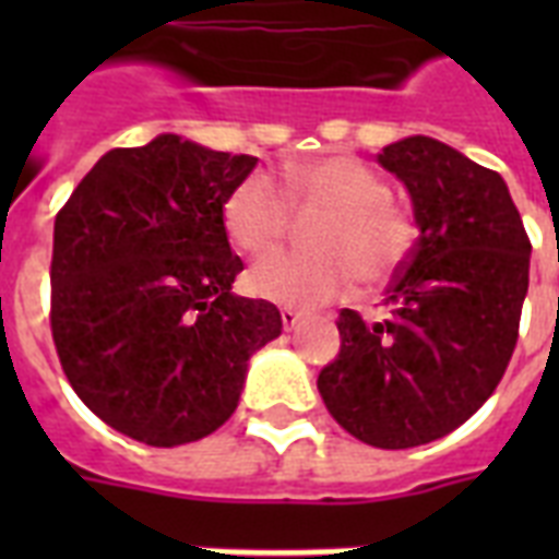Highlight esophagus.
Here are the masks:
<instances>
[{
	"mask_svg": "<svg viewBox=\"0 0 559 559\" xmlns=\"http://www.w3.org/2000/svg\"><path fill=\"white\" fill-rule=\"evenodd\" d=\"M298 319H301V313H298V310H293V307H284V310H281V322H284V328H287V331H293V328H296Z\"/></svg>",
	"mask_w": 559,
	"mask_h": 559,
	"instance_id": "1",
	"label": "esophagus"
}]
</instances>
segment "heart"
Here are the masks:
<instances>
[{"mask_svg": "<svg viewBox=\"0 0 559 559\" xmlns=\"http://www.w3.org/2000/svg\"><path fill=\"white\" fill-rule=\"evenodd\" d=\"M289 202L328 209L310 231L316 252L275 254L249 272L254 296L275 305H319L348 293L357 278L380 284L415 246V219L391 202L389 182L354 156H322L287 174L281 191L266 174L240 179L223 202L228 240L263 258L289 231Z\"/></svg>", "mask_w": 559, "mask_h": 559, "instance_id": "1", "label": "heart"}]
</instances>
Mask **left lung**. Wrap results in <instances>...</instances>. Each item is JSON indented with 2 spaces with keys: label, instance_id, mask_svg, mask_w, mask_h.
Returning <instances> with one entry per match:
<instances>
[{
  "label": "left lung",
  "instance_id": "obj_1",
  "mask_svg": "<svg viewBox=\"0 0 559 559\" xmlns=\"http://www.w3.org/2000/svg\"><path fill=\"white\" fill-rule=\"evenodd\" d=\"M420 235L385 296V319L342 310L340 354L319 373L333 420L380 450L438 441L485 406L511 362L531 240L504 179L450 144L382 147Z\"/></svg>",
  "mask_w": 559,
  "mask_h": 559
}]
</instances>
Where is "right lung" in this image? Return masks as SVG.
Returning <instances> with one entry per match:
<instances>
[{
    "label": "right lung",
    "instance_id": "add662e5",
    "mask_svg": "<svg viewBox=\"0 0 559 559\" xmlns=\"http://www.w3.org/2000/svg\"><path fill=\"white\" fill-rule=\"evenodd\" d=\"M254 156L162 133L104 153L57 211L51 336L74 394L133 441H200L237 408L278 307L231 293L223 228Z\"/></svg>",
    "mask_w": 559,
    "mask_h": 559
}]
</instances>
